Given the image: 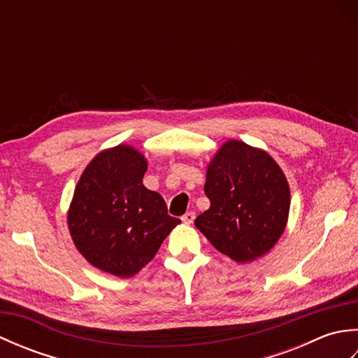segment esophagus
<instances>
[{"mask_svg": "<svg viewBox=\"0 0 358 358\" xmlns=\"http://www.w3.org/2000/svg\"><path fill=\"white\" fill-rule=\"evenodd\" d=\"M194 220H195V214L194 212H186V214L181 217V222H183L185 224H191V223H194Z\"/></svg>", "mask_w": 358, "mask_h": 358, "instance_id": "esophagus-1", "label": "esophagus"}]
</instances>
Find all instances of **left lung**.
Instances as JSON below:
<instances>
[{
    "label": "left lung",
    "instance_id": "obj_1",
    "mask_svg": "<svg viewBox=\"0 0 358 358\" xmlns=\"http://www.w3.org/2000/svg\"><path fill=\"white\" fill-rule=\"evenodd\" d=\"M204 194L210 208L195 218L196 229L235 262L269 252L285 231L291 192L268 152L226 141L208 166Z\"/></svg>",
    "mask_w": 358,
    "mask_h": 358
}]
</instances>
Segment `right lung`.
I'll use <instances>...</instances> for the list:
<instances>
[{
  "label": "right lung",
  "mask_w": 358,
  "mask_h": 358,
  "mask_svg": "<svg viewBox=\"0 0 358 358\" xmlns=\"http://www.w3.org/2000/svg\"><path fill=\"white\" fill-rule=\"evenodd\" d=\"M148 162L120 144L98 154L80 177L67 214L75 246L103 272L132 277L158 252L178 218L143 185Z\"/></svg>",
  "instance_id": "1"
}]
</instances>
